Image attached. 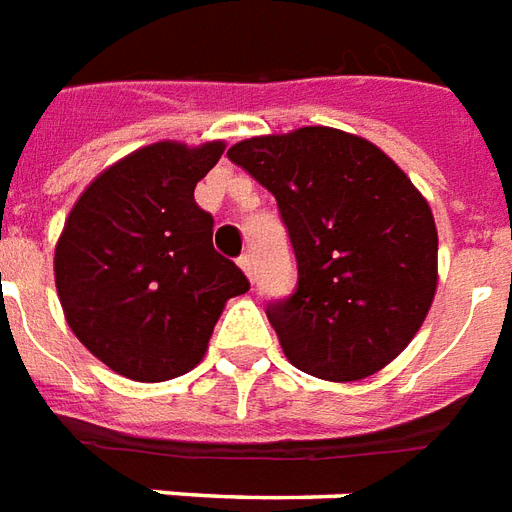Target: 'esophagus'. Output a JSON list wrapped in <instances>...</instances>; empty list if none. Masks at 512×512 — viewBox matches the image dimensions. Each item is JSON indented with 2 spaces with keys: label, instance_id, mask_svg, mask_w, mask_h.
<instances>
[{
  "label": "esophagus",
  "instance_id": "esophagus-1",
  "mask_svg": "<svg viewBox=\"0 0 512 512\" xmlns=\"http://www.w3.org/2000/svg\"><path fill=\"white\" fill-rule=\"evenodd\" d=\"M238 266L244 268V274L249 276V282H255V260H252V255L238 257Z\"/></svg>",
  "mask_w": 512,
  "mask_h": 512
}]
</instances>
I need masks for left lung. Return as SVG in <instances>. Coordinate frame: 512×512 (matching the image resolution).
<instances>
[{
    "label": "left lung",
    "instance_id": "obj_1",
    "mask_svg": "<svg viewBox=\"0 0 512 512\" xmlns=\"http://www.w3.org/2000/svg\"><path fill=\"white\" fill-rule=\"evenodd\" d=\"M227 157L276 198L298 285L268 304L287 361L331 382L372 377L420 331L437 293V227L407 173L333 127L246 138Z\"/></svg>",
    "mask_w": 512,
    "mask_h": 512
}]
</instances>
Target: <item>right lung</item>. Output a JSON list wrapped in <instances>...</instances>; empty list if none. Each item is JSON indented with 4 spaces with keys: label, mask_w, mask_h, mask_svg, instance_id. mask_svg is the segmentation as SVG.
<instances>
[{
    "label": "right lung",
    "mask_w": 512,
    "mask_h": 512,
    "mask_svg": "<svg viewBox=\"0 0 512 512\" xmlns=\"http://www.w3.org/2000/svg\"><path fill=\"white\" fill-rule=\"evenodd\" d=\"M222 140H160L83 189L54 252L64 317L94 358L135 382L195 369L244 271L214 249V219L195 203Z\"/></svg>",
    "instance_id": "1"
}]
</instances>
